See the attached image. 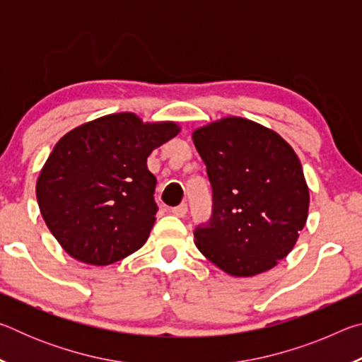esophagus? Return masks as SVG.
Returning <instances> with one entry per match:
<instances>
[{"instance_id": "esophagus-1", "label": "esophagus", "mask_w": 362, "mask_h": 362, "mask_svg": "<svg viewBox=\"0 0 362 362\" xmlns=\"http://www.w3.org/2000/svg\"><path fill=\"white\" fill-rule=\"evenodd\" d=\"M187 211H188V207H187V204L183 203V204H180V206H177V207H173V212L175 217H185L187 216Z\"/></svg>"}]
</instances>
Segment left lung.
<instances>
[{
  "instance_id": "1",
  "label": "left lung",
  "mask_w": 362,
  "mask_h": 362,
  "mask_svg": "<svg viewBox=\"0 0 362 362\" xmlns=\"http://www.w3.org/2000/svg\"><path fill=\"white\" fill-rule=\"evenodd\" d=\"M212 185L211 222L194 230L207 260L236 278L268 272L296 246L310 192L300 159L268 127L240 116L193 131Z\"/></svg>"
}]
</instances>
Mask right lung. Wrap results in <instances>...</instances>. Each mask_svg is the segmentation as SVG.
Returning a JSON list of instances; mask_svg holds the SVG:
<instances>
[{"label":"right lung","instance_id":"obj_1","mask_svg":"<svg viewBox=\"0 0 362 362\" xmlns=\"http://www.w3.org/2000/svg\"><path fill=\"white\" fill-rule=\"evenodd\" d=\"M180 132L174 121L113 113L59 140L36 180L49 231L66 254L105 267L144 246L156 220V177L146 158Z\"/></svg>","mask_w":362,"mask_h":362}]
</instances>
